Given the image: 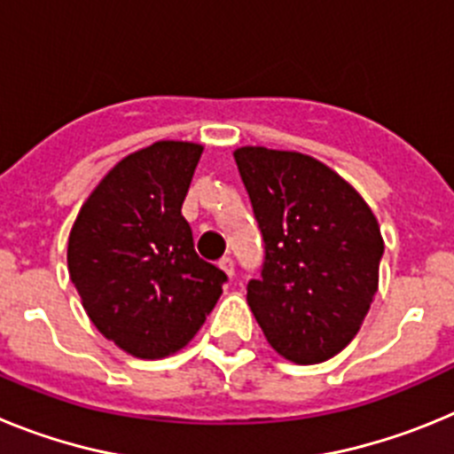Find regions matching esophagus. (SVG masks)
I'll list each match as a JSON object with an SVG mask.
<instances>
[{
  "label": "esophagus",
  "instance_id": "1",
  "mask_svg": "<svg viewBox=\"0 0 454 454\" xmlns=\"http://www.w3.org/2000/svg\"><path fill=\"white\" fill-rule=\"evenodd\" d=\"M218 266H220V270L224 272V275L234 277V262H231V256H223V259L218 262Z\"/></svg>",
  "mask_w": 454,
  "mask_h": 454
}]
</instances>
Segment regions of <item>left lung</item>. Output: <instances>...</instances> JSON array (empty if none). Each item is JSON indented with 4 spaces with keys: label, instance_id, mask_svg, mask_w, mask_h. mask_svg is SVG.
Here are the masks:
<instances>
[{
    "label": "left lung",
    "instance_id": "left-lung-1",
    "mask_svg": "<svg viewBox=\"0 0 454 454\" xmlns=\"http://www.w3.org/2000/svg\"><path fill=\"white\" fill-rule=\"evenodd\" d=\"M240 179L266 243L247 304L277 355L320 364L356 336L380 282L375 214L339 172L300 152L239 147Z\"/></svg>",
    "mask_w": 454,
    "mask_h": 454
}]
</instances>
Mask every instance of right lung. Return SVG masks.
<instances>
[{
  "label": "right lung",
  "instance_id": "add662e5",
  "mask_svg": "<svg viewBox=\"0 0 454 454\" xmlns=\"http://www.w3.org/2000/svg\"><path fill=\"white\" fill-rule=\"evenodd\" d=\"M202 150L159 140L124 156L72 224L67 270L88 318L138 359H163L188 346L227 282L200 259L182 215Z\"/></svg>",
  "mask_w": 454,
  "mask_h": 454
}]
</instances>
